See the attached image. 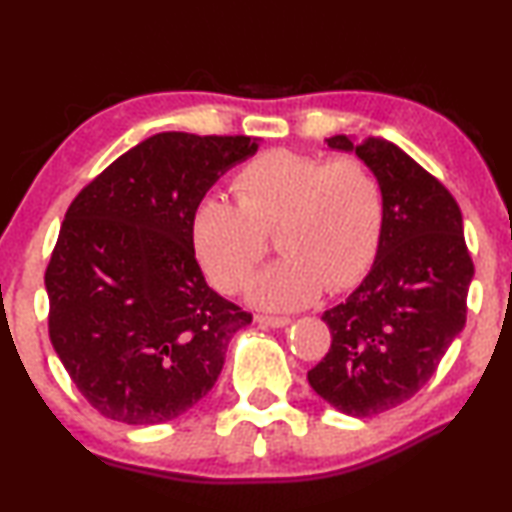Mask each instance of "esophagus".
<instances>
[{"label": "esophagus", "instance_id": "esophagus-1", "mask_svg": "<svg viewBox=\"0 0 512 512\" xmlns=\"http://www.w3.org/2000/svg\"><path fill=\"white\" fill-rule=\"evenodd\" d=\"M257 325L262 327H273V329H280V327H287L290 325V318H271V315H257L255 318Z\"/></svg>", "mask_w": 512, "mask_h": 512}]
</instances>
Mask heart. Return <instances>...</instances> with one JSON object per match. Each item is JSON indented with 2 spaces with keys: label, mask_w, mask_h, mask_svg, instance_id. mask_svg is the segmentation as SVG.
I'll return each mask as SVG.
<instances>
[{
  "label": "heart",
  "mask_w": 512,
  "mask_h": 512,
  "mask_svg": "<svg viewBox=\"0 0 512 512\" xmlns=\"http://www.w3.org/2000/svg\"><path fill=\"white\" fill-rule=\"evenodd\" d=\"M234 190L239 201L208 194L192 218L194 253L222 292L246 285L273 229L283 257L248 285V299L271 311L355 285L376 257L385 194L364 162L269 150L236 174Z\"/></svg>",
  "instance_id": "heart-1"
}]
</instances>
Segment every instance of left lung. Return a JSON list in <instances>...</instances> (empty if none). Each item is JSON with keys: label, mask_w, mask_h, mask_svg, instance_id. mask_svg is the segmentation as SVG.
<instances>
[{"label": "left lung", "mask_w": 512, "mask_h": 512, "mask_svg": "<svg viewBox=\"0 0 512 512\" xmlns=\"http://www.w3.org/2000/svg\"><path fill=\"white\" fill-rule=\"evenodd\" d=\"M383 185L385 220L371 271L343 304L322 315L331 348L308 383L352 417L385 413L434 376L466 325L473 262L452 194L392 141L336 134Z\"/></svg>", "instance_id": "left-lung-1"}]
</instances>
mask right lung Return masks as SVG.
<instances>
[{
    "instance_id": "1",
    "label": "right lung",
    "mask_w": 512,
    "mask_h": 512,
    "mask_svg": "<svg viewBox=\"0 0 512 512\" xmlns=\"http://www.w3.org/2000/svg\"><path fill=\"white\" fill-rule=\"evenodd\" d=\"M259 141L155 134L71 201L46 269L48 331L78 392L104 417L176 420L213 390L229 341L253 322L208 287L192 218Z\"/></svg>"
}]
</instances>
